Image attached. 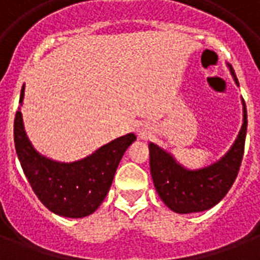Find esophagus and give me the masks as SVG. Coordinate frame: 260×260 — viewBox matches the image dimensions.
<instances>
[{
  "instance_id": "esophagus-1",
  "label": "esophagus",
  "mask_w": 260,
  "mask_h": 260,
  "mask_svg": "<svg viewBox=\"0 0 260 260\" xmlns=\"http://www.w3.org/2000/svg\"><path fill=\"white\" fill-rule=\"evenodd\" d=\"M138 132H139V136H140V138H142V139H147L151 135L150 128H148V126H146V125L140 126Z\"/></svg>"
}]
</instances>
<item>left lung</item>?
Masks as SVG:
<instances>
[{"instance_id":"obj_1","label":"left lung","mask_w":260,"mask_h":260,"mask_svg":"<svg viewBox=\"0 0 260 260\" xmlns=\"http://www.w3.org/2000/svg\"><path fill=\"white\" fill-rule=\"evenodd\" d=\"M232 70V69H231ZM235 82L236 75L232 70ZM236 142L230 152L217 163L202 170L190 171L181 167L166 151L150 144V167L159 197L177 213H194L210 209L221 201L232 187L240 170L247 134V109Z\"/></svg>"}]
</instances>
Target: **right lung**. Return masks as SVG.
<instances>
[{"label": "right lung", "mask_w": 260, "mask_h": 260, "mask_svg": "<svg viewBox=\"0 0 260 260\" xmlns=\"http://www.w3.org/2000/svg\"><path fill=\"white\" fill-rule=\"evenodd\" d=\"M22 98L24 86L20 102ZM13 134L18 160L35 194L51 212L73 218L89 216L101 205L122 155L136 140L134 134L125 135L79 162L58 163L38 154L30 146L20 110L14 116Z\"/></svg>", "instance_id": "right-lung-1"}]
</instances>
